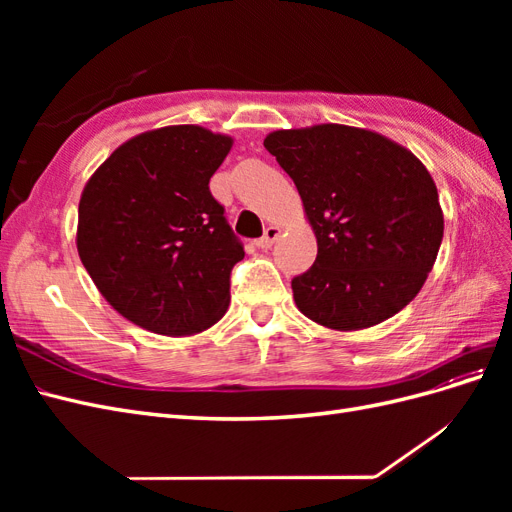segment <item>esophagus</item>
<instances>
[{"mask_svg":"<svg viewBox=\"0 0 512 512\" xmlns=\"http://www.w3.org/2000/svg\"><path fill=\"white\" fill-rule=\"evenodd\" d=\"M282 235V228L280 226H269L267 230H265V235H262L258 241H256V245L260 247V250H269V247L275 243V239Z\"/></svg>","mask_w":512,"mask_h":512,"instance_id":"esophagus-1","label":"esophagus"}]
</instances>
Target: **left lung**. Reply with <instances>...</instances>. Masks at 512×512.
<instances>
[{"label":"left lung","instance_id":"1","mask_svg":"<svg viewBox=\"0 0 512 512\" xmlns=\"http://www.w3.org/2000/svg\"><path fill=\"white\" fill-rule=\"evenodd\" d=\"M265 147L292 177L318 241L292 280L299 312L333 331H361L401 312L436 262L444 215L414 153L374 130L318 123L275 130Z\"/></svg>","mask_w":512,"mask_h":512}]
</instances>
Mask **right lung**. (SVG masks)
Masks as SVG:
<instances>
[{"mask_svg": "<svg viewBox=\"0 0 512 512\" xmlns=\"http://www.w3.org/2000/svg\"><path fill=\"white\" fill-rule=\"evenodd\" d=\"M232 136L166 126L119 145L85 183L76 250L113 309L151 333L213 327L245 256L209 192Z\"/></svg>", "mask_w": 512, "mask_h": 512, "instance_id": "1", "label": "right lung"}]
</instances>
